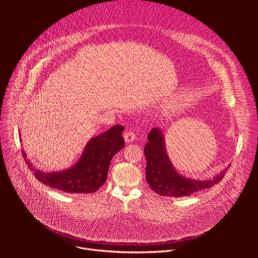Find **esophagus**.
Returning <instances> with one entry per match:
<instances>
[{
	"label": "esophagus",
	"mask_w": 258,
	"mask_h": 258,
	"mask_svg": "<svg viewBox=\"0 0 258 258\" xmlns=\"http://www.w3.org/2000/svg\"><path fill=\"white\" fill-rule=\"evenodd\" d=\"M124 140L126 143H131L134 140H136V135L132 130H128L127 132H125L124 134Z\"/></svg>",
	"instance_id": "1"
}]
</instances>
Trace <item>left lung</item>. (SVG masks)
I'll return each mask as SVG.
<instances>
[{
    "label": "left lung",
    "mask_w": 258,
    "mask_h": 258,
    "mask_svg": "<svg viewBox=\"0 0 258 258\" xmlns=\"http://www.w3.org/2000/svg\"><path fill=\"white\" fill-rule=\"evenodd\" d=\"M145 145L147 161L146 179L151 188L163 197H188L194 192L210 188L220 183L225 174V169L214 178L195 180L180 174L172 164L166 149L165 136L160 128H154L148 135ZM229 167V166H228Z\"/></svg>",
    "instance_id": "1"
}]
</instances>
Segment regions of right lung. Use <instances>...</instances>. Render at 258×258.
Returning a JSON list of instances; mask_svg holds the SVG:
<instances>
[{
    "label": "right lung",
    "instance_id": "add662e5",
    "mask_svg": "<svg viewBox=\"0 0 258 258\" xmlns=\"http://www.w3.org/2000/svg\"><path fill=\"white\" fill-rule=\"evenodd\" d=\"M122 125H114L104 133L92 137L74 166L62 171L43 172L23 156L34 176L42 184L70 194H90L105 183L113 156L124 148Z\"/></svg>",
    "mask_w": 258,
    "mask_h": 258
}]
</instances>
